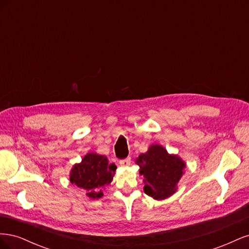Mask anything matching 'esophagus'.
Masks as SVG:
<instances>
[{
  "instance_id": "1",
  "label": "esophagus",
  "mask_w": 249,
  "mask_h": 249,
  "mask_svg": "<svg viewBox=\"0 0 249 249\" xmlns=\"http://www.w3.org/2000/svg\"><path fill=\"white\" fill-rule=\"evenodd\" d=\"M119 164L122 165V166H129V165L131 164V157H126L125 159L120 160Z\"/></svg>"
}]
</instances>
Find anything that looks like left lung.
<instances>
[{
  "label": "left lung",
  "mask_w": 249,
  "mask_h": 249,
  "mask_svg": "<svg viewBox=\"0 0 249 249\" xmlns=\"http://www.w3.org/2000/svg\"><path fill=\"white\" fill-rule=\"evenodd\" d=\"M140 173L145 178L144 193L155 199H164L176 192L177 184L183 175L184 162L171 156L160 145H152L136 159Z\"/></svg>",
  "instance_id": "obj_1"
}]
</instances>
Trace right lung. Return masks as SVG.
Returning <instances> with one entry per match:
<instances>
[{
    "instance_id": "1",
    "label": "right lung",
    "mask_w": 249,
    "mask_h": 249,
    "mask_svg": "<svg viewBox=\"0 0 249 249\" xmlns=\"http://www.w3.org/2000/svg\"><path fill=\"white\" fill-rule=\"evenodd\" d=\"M115 170V164H109L105 156L87 154L80 164L73 166L71 182L86 189L90 198H100L103 192L99 189L112 182Z\"/></svg>"
}]
</instances>
